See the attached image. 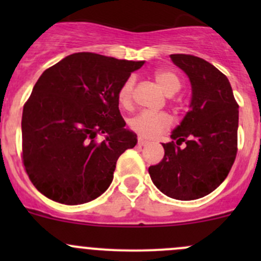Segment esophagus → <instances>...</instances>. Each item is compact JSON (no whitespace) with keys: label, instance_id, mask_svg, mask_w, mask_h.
I'll use <instances>...</instances> for the list:
<instances>
[{"label":"esophagus","instance_id":"esophagus-1","mask_svg":"<svg viewBox=\"0 0 261 261\" xmlns=\"http://www.w3.org/2000/svg\"><path fill=\"white\" fill-rule=\"evenodd\" d=\"M138 144L140 146H145V145H147V144H149V141L145 140V139H143V138H139L138 139Z\"/></svg>","mask_w":261,"mask_h":261}]
</instances>
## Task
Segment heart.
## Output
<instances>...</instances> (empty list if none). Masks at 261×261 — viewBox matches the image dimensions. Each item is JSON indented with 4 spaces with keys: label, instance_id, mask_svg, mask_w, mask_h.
<instances>
[{
    "label": "heart",
    "instance_id": "obj_1",
    "mask_svg": "<svg viewBox=\"0 0 261 261\" xmlns=\"http://www.w3.org/2000/svg\"><path fill=\"white\" fill-rule=\"evenodd\" d=\"M154 80L158 86L165 92V94L172 96L180 88L181 82L174 72L169 69H158L154 72ZM134 81L127 78L122 84L117 93L118 103L125 109H128L133 105ZM173 120L167 112H150L143 111L128 121V126L134 133L143 138H154L158 134L168 130L172 126Z\"/></svg>",
    "mask_w": 261,
    "mask_h": 261
}]
</instances>
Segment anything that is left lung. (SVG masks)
<instances>
[{
	"mask_svg": "<svg viewBox=\"0 0 261 261\" xmlns=\"http://www.w3.org/2000/svg\"><path fill=\"white\" fill-rule=\"evenodd\" d=\"M170 59L191 81V110L170 135L172 143L163 144L164 158L149 174L168 197L191 201L215 191L231 170L238 154L239 105L227 77L211 63L189 54Z\"/></svg>",
	"mask_w": 261,
	"mask_h": 261,
	"instance_id": "1",
	"label": "left lung"
}]
</instances>
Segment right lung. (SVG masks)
Listing matches in <instances>:
<instances>
[{"instance_id": "add662e5", "label": "right lung", "mask_w": 261, "mask_h": 261, "mask_svg": "<svg viewBox=\"0 0 261 261\" xmlns=\"http://www.w3.org/2000/svg\"><path fill=\"white\" fill-rule=\"evenodd\" d=\"M143 64L75 53L44 70L21 120L23 167L40 193L82 204L109 188L120 155L138 143L125 128L118 89Z\"/></svg>"}]
</instances>
